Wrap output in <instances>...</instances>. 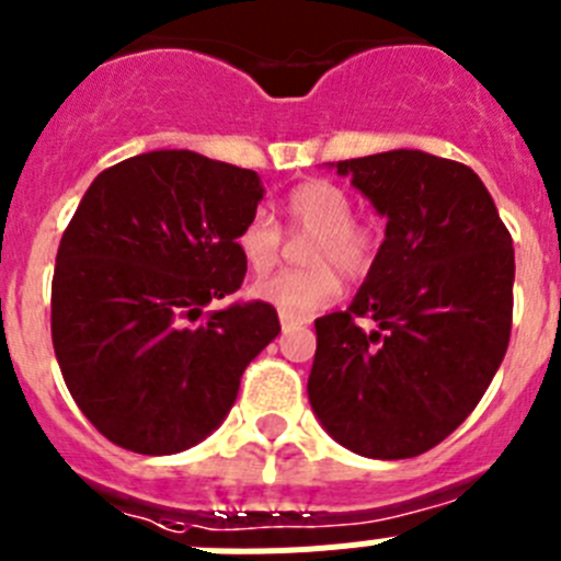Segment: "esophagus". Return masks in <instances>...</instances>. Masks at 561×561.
<instances>
[{"label": "esophagus", "instance_id": "34e87169", "mask_svg": "<svg viewBox=\"0 0 561 561\" xmlns=\"http://www.w3.org/2000/svg\"><path fill=\"white\" fill-rule=\"evenodd\" d=\"M300 325H304V320H297V317H289V314H280V329L284 331L300 329Z\"/></svg>", "mask_w": 561, "mask_h": 561}]
</instances>
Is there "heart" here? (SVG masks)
I'll use <instances>...</instances> for the list:
<instances>
[{"label":"heart","mask_w":561,"mask_h":561,"mask_svg":"<svg viewBox=\"0 0 561 561\" xmlns=\"http://www.w3.org/2000/svg\"><path fill=\"white\" fill-rule=\"evenodd\" d=\"M289 230L309 236L304 244L306 270L280 272L261 284L255 295L280 314L309 317L340 297L342 280L359 284L376 270L381 252V225L354 216V199L329 180L300 182L284 202ZM236 247L252 272L264 275L280 261L284 230L266 210H255L238 230Z\"/></svg>","instance_id":"b5f03b06"}]
</instances>
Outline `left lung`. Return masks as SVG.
Listing matches in <instances>:
<instances>
[{
  "label": "left lung",
  "instance_id": "obj_1",
  "mask_svg": "<svg viewBox=\"0 0 561 561\" xmlns=\"http://www.w3.org/2000/svg\"><path fill=\"white\" fill-rule=\"evenodd\" d=\"M334 168L388 216V230L354 304L314 323L309 401L351 453L415 458L463 424L503 362L512 232L463 162L399 148Z\"/></svg>",
  "mask_w": 561,
  "mask_h": 561
}]
</instances>
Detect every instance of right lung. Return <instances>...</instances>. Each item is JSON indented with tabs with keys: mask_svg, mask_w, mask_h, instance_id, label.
Here are the masks:
<instances>
[{
	"mask_svg": "<svg viewBox=\"0 0 561 561\" xmlns=\"http://www.w3.org/2000/svg\"><path fill=\"white\" fill-rule=\"evenodd\" d=\"M264 187L193 151L98 173L58 244L53 348L69 393L112 444L173 455L219 427L247 365L280 334L275 306L230 297L236 247Z\"/></svg>",
	"mask_w": 561,
	"mask_h": 561,
	"instance_id": "right-lung-1",
	"label": "right lung"
}]
</instances>
